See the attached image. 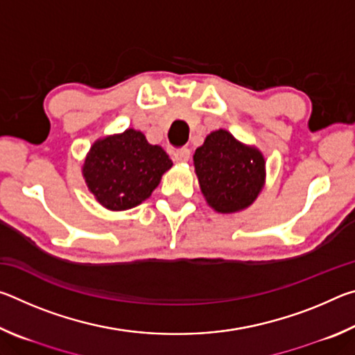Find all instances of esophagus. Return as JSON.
Returning <instances> with one entry per match:
<instances>
[{
	"label": "esophagus",
	"mask_w": 355,
	"mask_h": 355,
	"mask_svg": "<svg viewBox=\"0 0 355 355\" xmlns=\"http://www.w3.org/2000/svg\"><path fill=\"white\" fill-rule=\"evenodd\" d=\"M173 156H175V159L178 161V163H188L189 158H191V150L189 148H180V150H177L175 153H173Z\"/></svg>",
	"instance_id": "34e87169"
}]
</instances>
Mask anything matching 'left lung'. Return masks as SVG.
Here are the masks:
<instances>
[{
	"mask_svg": "<svg viewBox=\"0 0 355 355\" xmlns=\"http://www.w3.org/2000/svg\"><path fill=\"white\" fill-rule=\"evenodd\" d=\"M203 197L222 214L254 203L266 183V159L255 146L238 141L224 128L209 133L192 156Z\"/></svg>",
	"mask_w": 355,
	"mask_h": 355,
	"instance_id": "1",
	"label": "left lung"
}]
</instances>
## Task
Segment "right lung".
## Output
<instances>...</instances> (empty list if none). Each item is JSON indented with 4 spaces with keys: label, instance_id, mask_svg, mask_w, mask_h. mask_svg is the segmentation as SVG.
I'll use <instances>...</instances> for the list:
<instances>
[{
    "label": "right lung",
    "instance_id": "right-lung-1",
    "mask_svg": "<svg viewBox=\"0 0 355 355\" xmlns=\"http://www.w3.org/2000/svg\"><path fill=\"white\" fill-rule=\"evenodd\" d=\"M173 166L163 147L127 128L95 141L81 167L87 189L101 207L125 211L147 200Z\"/></svg>",
    "mask_w": 355,
    "mask_h": 355
}]
</instances>
